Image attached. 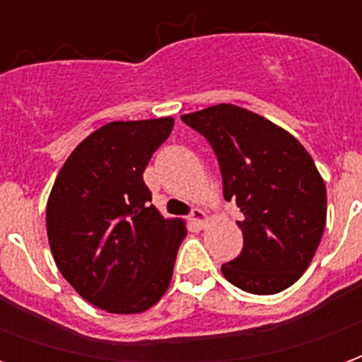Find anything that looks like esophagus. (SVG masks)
I'll list each match as a JSON object with an SVG mask.
<instances>
[{
  "label": "esophagus",
  "mask_w": 362,
  "mask_h": 362,
  "mask_svg": "<svg viewBox=\"0 0 362 362\" xmlns=\"http://www.w3.org/2000/svg\"><path fill=\"white\" fill-rule=\"evenodd\" d=\"M189 221H192V223H194L196 227L204 228L205 225H207L209 217H207V213H205L204 209H199V207H197V209H194V211L189 213Z\"/></svg>",
  "instance_id": "1"
}]
</instances>
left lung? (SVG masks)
Returning a JSON list of instances; mask_svg holds the SVG:
<instances>
[{
    "label": "left lung",
    "instance_id": "obj_1",
    "mask_svg": "<svg viewBox=\"0 0 362 362\" xmlns=\"http://www.w3.org/2000/svg\"><path fill=\"white\" fill-rule=\"evenodd\" d=\"M211 143L225 199L244 219L240 256L223 264L228 283L252 295H275L310 266L326 228L322 174L303 143L256 112L215 104L182 116Z\"/></svg>",
    "mask_w": 362,
    "mask_h": 362
}]
</instances>
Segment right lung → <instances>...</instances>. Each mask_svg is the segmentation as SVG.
Listing matches in <instances>:
<instances>
[{"label":"right lung","mask_w":362,"mask_h":362,"mask_svg":"<svg viewBox=\"0 0 362 362\" xmlns=\"http://www.w3.org/2000/svg\"><path fill=\"white\" fill-rule=\"evenodd\" d=\"M174 118L110 122L85 137L59 168L46 204L52 256L67 283L96 308L139 314L163 298L186 238L143 182Z\"/></svg>","instance_id":"add662e5"}]
</instances>
